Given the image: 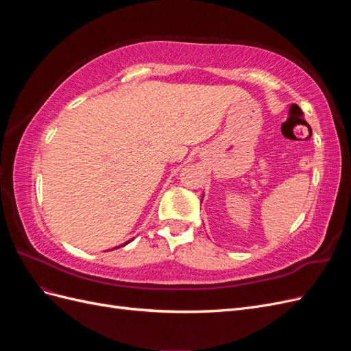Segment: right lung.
Here are the masks:
<instances>
[{
    "label": "right lung",
    "instance_id": "right-lung-1",
    "mask_svg": "<svg viewBox=\"0 0 351 351\" xmlns=\"http://www.w3.org/2000/svg\"><path fill=\"white\" fill-rule=\"evenodd\" d=\"M132 240H133V239H132ZM132 240H130V241H132ZM127 243H129V241H125V243L123 244V246H125V244H127ZM119 247H121V246H119Z\"/></svg>",
    "mask_w": 351,
    "mask_h": 351
}]
</instances>
